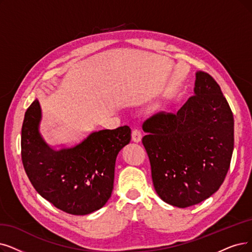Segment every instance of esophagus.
<instances>
[{
  "mask_svg": "<svg viewBox=\"0 0 252 252\" xmlns=\"http://www.w3.org/2000/svg\"><path fill=\"white\" fill-rule=\"evenodd\" d=\"M132 140L135 143H139L142 140V132L139 129L135 128L132 130Z\"/></svg>",
  "mask_w": 252,
  "mask_h": 252,
  "instance_id": "34e87169",
  "label": "esophagus"
}]
</instances>
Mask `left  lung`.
<instances>
[{
	"mask_svg": "<svg viewBox=\"0 0 252 252\" xmlns=\"http://www.w3.org/2000/svg\"><path fill=\"white\" fill-rule=\"evenodd\" d=\"M194 93L177 114L158 113L143 124L154 188L161 199L179 208L216 192L234 150V117L219 85L199 71Z\"/></svg>",
	"mask_w": 252,
	"mask_h": 252,
	"instance_id": "1",
	"label": "left lung"
}]
</instances>
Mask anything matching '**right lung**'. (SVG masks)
<instances>
[{
    "mask_svg": "<svg viewBox=\"0 0 252 252\" xmlns=\"http://www.w3.org/2000/svg\"><path fill=\"white\" fill-rule=\"evenodd\" d=\"M41 108L38 100L27 109L22 127V160L37 192L56 208L86 215L102 208L112 195L116 158L129 144L131 129L93 131L78 143L54 149L38 132Z\"/></svg>",
    "mask_w": 252,
    "mask_h": 252,
    "instance_id": "add662e5",
    "label": "right lung"
}]
</instances>
